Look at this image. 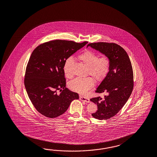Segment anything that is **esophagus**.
I'll return each mask as SVG.
<instances>
[{
  "label": "esophagus",
  "instance_id": "esophagus-1",
  "mask_svg": "<svg viewBox=\"0 0 157 157\" xmlns=\"http://www.w3.org/2000/svg\"><path fill=\"white\" fill-rule=\"evenodd\" d=\"M79 99L82 101H83V102H87V103H89L90 102V99L89 98L84 97L83 96H80L79 97Z\"/></svg>",
  "mask_w": 157,
  "mask_h": 157
}]
</instances>
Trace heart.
I'll return each mask as SVG.
<instances>
[{"mask_svg":"<svg viewBox=\"0 0 157 157\" xmlns=\"http://www.w3.org/2000/svg\"><path fill=\"white\" fill-rule=\"evenodd\" d=\"M78 59L87 67L86 74L92 76L95 81H102L109 71L110 60L106 56L99 58L96 53L87 50L78 55ZM72 62V58L69 57L65 60L64 64V73L68 78L72 76L70 71V67ZM93 86V80L89 77L77 78L69 83L70 89L79 94H85Z\"/></svg>","mask_w":157,"mask_h":157,"instance_id":"obj_1","label":"heart"}]
</instances>
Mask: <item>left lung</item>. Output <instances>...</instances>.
Listing matches in <instances>:
<instances>
[{"label":"left lung","mask_w":157,"mask_h":157,"mask_svg":"<svg viewBox=\"0 0 157 157\" xmlns=\"http://www.w3.org/2000/svg\"><path fill=\"white\" fill-rule=\"evenodd\" d=\"M91 47L107 56L110 67L105 79L95 92L106 93L103 99L100 97L90 99L97 105L98 110L92 114L95 118L106 120L117 114L132 94L134 82L132 63L127 52L122 47L113 43H89Z\"/></svg>","instance_id":"1"}]
</instances>
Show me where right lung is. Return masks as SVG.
<instances>
[{
    "label": "right lung",
    "mask_w": 157,
    "mask_h": 157,
    "mask_svg": "<svg viewBox=\"0 0 157 157\" xmlns=\"http://www.w3.org/2000/svg\"><path fill=\"white\" fill-rule=\"evenodd\" d=\"M87 42L79 43L54 40L37 47L30 56L25 70V86L31 101L43 115L56 118L67 110L78 94L66 87L65 60ZM57 90L62 93H57Z\"/></svg>",
    "instance_id": "obj_1"
}]
</instances>
